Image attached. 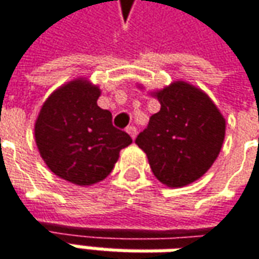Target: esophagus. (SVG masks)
Instances as JSON below:
<instances>
[{"label":"esophagus","mask_w":259,"mask_h":259,"mask_svg":"<svg viewBox=\"0 0 259 259\" xmlns=\"http://www.w3.org/2000/svg\"><path fill=\"white\" fill-rule=\"evenodd\" d=\"M126 132L129 133L130 138H132V139H135V138H136V135H138V129H136L135 126H129V127L126 129Z\"/></svg>","instance_id":"34e87169"}]
</instances>
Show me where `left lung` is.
<instances>
[{"label":"left lung","instance_id":"1","mask_svg":"<svg viewBox=\"0 0 259 259\" xmlns=\"http://www.w3.org/2000/svg\"><path fill=\"white\" fill-rule=\"evenodd\" d=\"M155 96L160 110L136 138L157 181L182 188L198 181L217 160L225 139V119L201 89L174 81Z\"/></svg>","mask_w":259,"mask_h":259}]
</instances>
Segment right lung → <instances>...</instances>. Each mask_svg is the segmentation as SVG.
Returning a JSON list of instances; mask_svg holds the SVG:
<instances>
[{
	"label": "right lung",
	"instance_id": "add662e5",
	"mask_svg": "<svg viewBox=\"0 0 259 259\" xmlns=\"http://www.w3.org/2000/svg\"><path fill=\"white\" fill-rule=\"evenodd\" d=\"M100 89L85 78L58 87L44 102L34 126L42 160L58 178L90 186L107 178L132 138L116 129L112 113L97 106Z\"/></svg>",
	"mask_w": 259,
	"mask_h": 259
}]
</instances>
